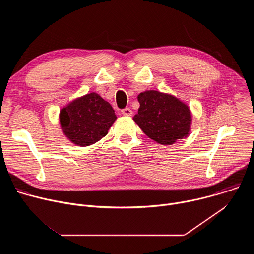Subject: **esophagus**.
Instances as JSON below:
<instances>
[{"mask_svg": "<svg viewBox=\"0 0 254 254\" xmlns=\"http://www.w3.org/2000/svg\"><path fill=\"white\" fill-rule=\"evenodd\" d=\"M122 114L126 117H129L132 115V112L129 107H126V108H124V110H122Z\"/></svg>", "mask_w": 254, "mask_h": 254, "instance_id": "34e87169", "label": "esophagus"}]
</instances>
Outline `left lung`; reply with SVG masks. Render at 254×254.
Instances as JSON below:
<instances>
[{"label": "left lung", "instance_id": "8db88e82", "mask_svg": "<svg viewBox=\"0 0 254 254\" xmlns=\"http://www.w3.org/2000/svg\"><path fill=\"white\" fill-rule=\"evenodd\" d=\"M139 108L133 121L150 138L161 144H173L190 131L189 107L173 95L147 90L137 96Z\"/></svg>", "mask_w": 254, "mask_h": 254}]
</instances>
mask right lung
<instances>
[{"instance_id":"1","label":"right lung","mask_w":254,"mask_h":254,"mask_svg":"<svg viewBox=\"0 0 254 254\" xmlns=\"http://www.w3.org/2000/svg\"><path fill=\"white\" fill-rule=\"evenodd\" d=\"M59 119L65 135L76 146L86 147L107 134L117 116L110 103L91 92L63 107Z\"/></svg>"}]
</instances>
